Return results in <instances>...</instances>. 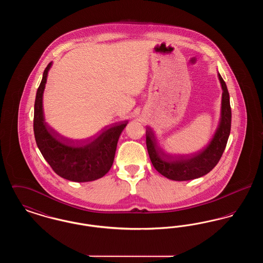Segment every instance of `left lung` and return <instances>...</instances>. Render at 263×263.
<instances>
[{"label":"left lung","mask_w":263,"mask_h":263,"mask_svg":"<svg viewBox=\"0 0 263 263\" xmlns=\"http://www.w3.org/2000/svg\"><path fill=\"white\" fill-rule=\"evenodd\" d=\"M222 85V111L221 121L210 144L199 153L184 159L168 158L158 147L153 131L147 127L146 144L154 167L163 176L177 180H190L201 177L211 172L219 163L231 132L232 110L230 105V96L225 81L219 74Z\"/></svg>","instance_id":"obj_1"}]
</instances>
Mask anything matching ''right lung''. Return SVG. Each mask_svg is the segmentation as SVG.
Segmentation results:
<instances>
[{
	"mask_svg": "<svg viewBox=\"0 0 263 263\" xmlns=\"http://www.w3.org/2000/svg\"><path fill=\"white\" fill-rule=\"evenodd\" d=\"M51 64L43 72L34 102L33 130L38 149L52 170L63 178L76 182L99 179L110 170L118 139L128 122L113 126L100 135L82 142L75 143L57 134L45 122L42 105Z\"/></svg>",
	"mask_w": 263,
	"mask_h": 263,
	"instance_id": "right-lung-1",
	"label": "right lung"
}]
</instances>
